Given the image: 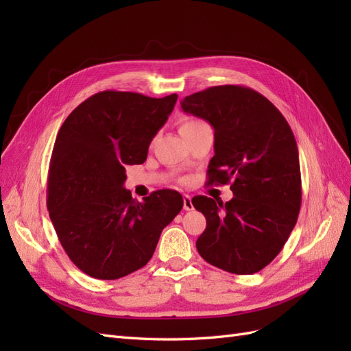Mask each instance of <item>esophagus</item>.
I'll return each mask as SVG.
<instances>
[{"label": "esophagus", "mask_w": 351, "mask_h": 351, "mask_svg": "<svg viewBox=\"0 0 351 351\" xmlns=\"http://www.w3.org/2000/svg\"><path fill=\"white\" fill-rule=\"evenodd\" d=\"M183 208L184 210H192L193 205H192V197L189 195H183Z\"/></svg>", "instance_id": "esophagus-1"}]
</instances>
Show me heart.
<instances>
[{
  "mask_svg": "<svg viewBox=\"0 0 351 351\" xmlns=\"http://www.w3.org/2000/svg\"><path fill=\"white\" fill-rule=\"evenodd\" d=\"M200 124H205L202 120H197V119H189V120H184L182 123V127H180V130H186V129H192V127H196V125H200Z\"/></svg>",
  "mask_w": 351,
  "mask_h": 351,
  "instance_id": "heart-1",
  "label": "heart"
}]
</instances>
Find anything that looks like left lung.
<instances>
[{
	"mask_svg": "<svg viewBox=\"0 0 351 351\" xmlns=\"http://www.w3.org/2000/svg\"><path fill=\"white\" fill-rule=\"evenodd\" d=\"M182 108L214 127L208 184L231 183L234 195L226 205L193 197L206 218L196 249L219 269L259 272L289 240L302 205L299 151L290 125L263 95L239 84L189 95Z\"/></svg>",
	"mask_w": 351,
	"mask_h": 351,
	"instance_id": "obj_1",
	"label": "left lung"
}]
</instances>
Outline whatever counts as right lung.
<instances>
[{"label":"right lung","mask_w":351,"mask_h":351,"mask_svg":"<svg viewBox=\"0 0 351 351\" xmlns=\"http://www.w3.org/2000/svg\"><path fill=\"white\" fill-rule=\"evenodd\" d=\"M177 95L149 98L104 90L60 127L48 169L47 206L62 249L98 280L125 277L149 262L159 236L183 208L176 190L143 199L123 187L125 165L142 164Z\"/></svg>","instance_id":"obj_1"}]
</instances>
